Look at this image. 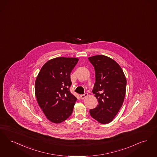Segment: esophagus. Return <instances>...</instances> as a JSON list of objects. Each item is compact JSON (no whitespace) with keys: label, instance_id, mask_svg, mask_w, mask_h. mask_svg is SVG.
Instances as JSON below:
<instances>
[{"label":"esophagus","instance_id":"34e87169","mask_svg":"<svg viewBox=\"0 0 157 157\" xmlns=\"http://www.w3.org/2000/svg\"><path fill=\"white\" fill-rule=\"evenodd\" d=\"M88 96V94L87 93H84V94H82V95H80V98H81V99H84L86 97H87V96Z\"/></svg>","mask_w":157,"mask_h":157}]
</instances>
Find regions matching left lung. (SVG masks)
Wrapping results in <instances>:
<instances>
[{"mask_svg": "<svg viewBox=\"0 0 157 157\" xmlns=\"http://www.w3.org/2000/svg\"><path fill=\"white\" fill-rule=\"evenodd\" d=\"M96 73L93 93L98 104L90 110L93 118L101 124L113 120L123 105L125 96L127 80L120 65L107 56L97 55L89 57Z\"/></svg>", "mask_w": 157, "mask_h": 157, "instance_id": "obj_1", "label": "left lung"}]
</instances>
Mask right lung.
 Wrapping results in <instances>:
<instances>
[{
  "instance_id": "obj_1",
  "label": "right lung",
  "mask_w": 157,
  "mask_h": 157,
  "mask_svg": "<svg viewBox=\"0 0 157 157\" xmlns=\"http://www.w3.org/2000/svg\"><path fill=\"white\" fill-rule=\"evenodd\" d=\"M78 61L75 57H57L41 67L35 82L37 102L49 121L58 124L71 115L77 98L69 88L70 73Z\"/></svg>"
}]
</instances>
